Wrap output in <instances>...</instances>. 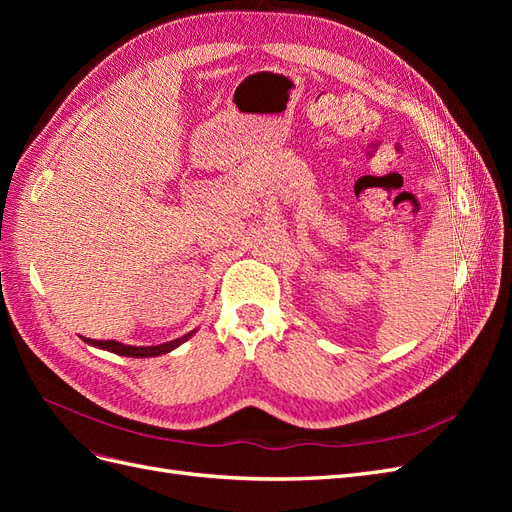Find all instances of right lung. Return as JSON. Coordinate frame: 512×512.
Instances as JSON below:
<instances>
[{
    "label": "right lung",
    "instance_id": "right-lung-1",
    "mask_svg": "<svg viewBox=\"0 0 512 512\" xmlns=\"http://www.w3.org/2000/svg\"><path fill=\"white\" fill-rule=\"evenodd\" d=\"M192 335H194V331L185 333L183 337L173 339V342L158 344V346H126V344L115 342V339H87V337H83V339L87 344L102 348V350H108V352H115V354H121V356H132V359H147V356H160V354L175 350L177 346H181L185 339H190Z\"/></svg>",
    "mask_w": 512,
    "mask_h": 512
}]
</instances>
